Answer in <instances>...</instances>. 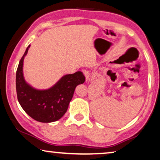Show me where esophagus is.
I'll list each match as a JSON object with an SVG mask.
<instances>
[{"mask_svg": "<svg viewBox=\"0 0 160 160\" xmlns=\"http://www.w3.org/2000/svg\"><path fill=\"white\" fill-rule=\"evenodd\" d=\"M82 72H83L84 75H85V77L86 81H88L89 80V78H90V72H89L88 70H83Z\"/></svg>", "mask_w": 160, "mask_h": 160, "instance_id": "1", "label": "esophagus"}]
</instances>
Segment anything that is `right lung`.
I'll use <instances>...</instances> for the list:
<instances>
[{"mask_svg": "<svg viewBox=\"0 0 160 160\" xmlns=\"http://www.w3.org/2000/svg\"><path fill=\"white\" fill-rule=\"evenodd\" d=\"M30 45L19 63L16 72V91L18 102L28 114L42 123L58 121L67 112L75 88L84 83L81 71L65 75L55 85L47 90H37L26 82L23 75V62Z\"/></svg>", "mask_w": 160, "mask_h": 160, "instance_id": "add662e5", "label": "right lung"}]
</instances>
